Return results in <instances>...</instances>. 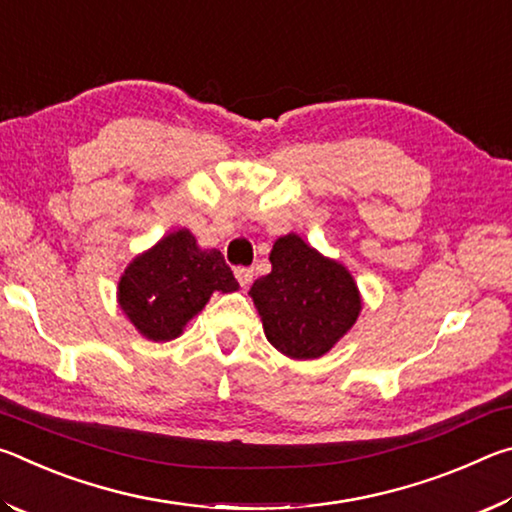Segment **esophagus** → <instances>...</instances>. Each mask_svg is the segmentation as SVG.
<instances>
[{"instance_id": "obj_1", "label": "esophagus", "mask_w": 512, "mask_h": 512, "mask_svg": "<svg viewBox=\"0 0 512 512\" xmlns=\"http://www.w3.org/2000/svg\"><path fill=\"white\" fill-rule=\"evenodd\" d=\"M235 277L239 280L241 289H248V287H250V282H253V268H248V266H239V268H235Z\"/></svg>"}]
</instances>
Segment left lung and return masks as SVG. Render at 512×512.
Masks as SVG:
<instances>
[{
  "label": "left lung",
  "instance_id": "8db88e82",
  "mask_svg": "<svg viewBox=\"0 0 512 512\" xmlns=\"http://www.w3.org/2000/svg\"><path fill=\"white\" fill-rule=\"evenodd\" d=\"M268 259L271 273L248 291L268 343L291 359L323 357L357 323V282L343 264L293 232L275 241Z\"/></svg>",
  "mask_w": 512,
  "mask_h": 512
}]
</instances>
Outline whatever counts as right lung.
Masks as SVG:
<instances>
[{"mask_svg": "<svg viewBox=\"0 0 512 512\" xmlns=\"http://www.w3.org/2000/svg\"><path fill=\"white\" fill-rule=\"evenodd\" d=\"M239 282L221 250H203L189 230H173L126 266L117 287L119 307L137 332L162 343L183 334L214 291L232 293Z\"/></svg>", "mask_w": 512, "mask_h": 512, "instance_id": "right-lung-1", "label": "right lung"}]
</instances>
